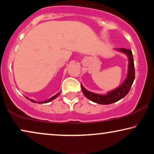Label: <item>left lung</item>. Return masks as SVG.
Masks as SVG:
<instances>
[{"mask_svg":"<svg viewBox=\"0 0 154 154\" xmlns=\"http://www.w3.org/2000/svg\"><path fill=\"white\" fill-rule=\"evenodd\" d=\"M116 50L124 53L128 57V69L127 77L122 84H121L115 89L108 92L105 95L98 94L88 91L82 86V84H81L82 92L84 96L90 100L96 103L100 104V105H109V104L116 103L119 100L124 98L128 94L131 86L133 85L134 79H135V66H134L133 56L132 54V51L131 49L125 48L116 49Z\"/></svg>","mask_w":154,"mask_h":154,"instance_id":"8db88e82","label":"left lung"}]
</instances>
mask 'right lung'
<instances>
[{
  "mask_svg": "<svg viewBox=\"0 0 154 154\" xmlns=\"http://www.w3.org/2000/svg\"><path fill=\"white\" fill-rule=\"evenodd\" d=\"M60 92H58L57 94H56L55 96H54L53 97H51V98H49V99H48V100H45V101H42V102H38V103L42 104V103H49V102H51V100H54L55 98H57V97L60 95ZM26 98L27 99H29V98H27V97H26ZM30 101L33 102V103H36V101H35V100H32V99H30Z\"/></svg>",
  "mask_w": 154,
  "mask_h": 154,
  "instance_id": "right-lung-1",
  "label": "right lung"
}]
</instances>
